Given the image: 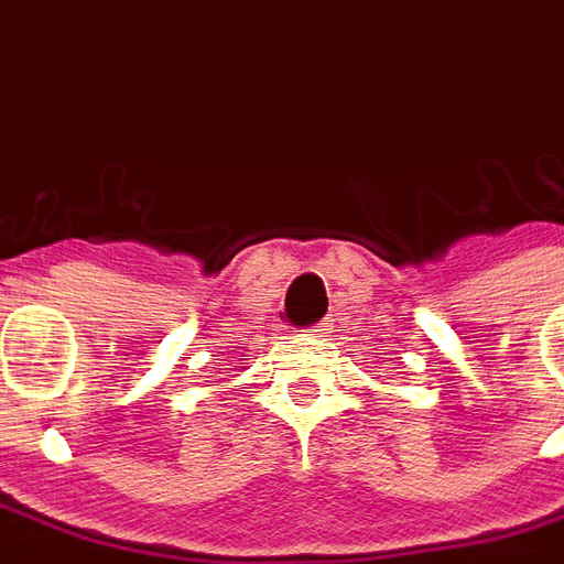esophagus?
<instances>
[{
    "instance_id": "esophagus-1",
    "label": "esophagus",
    "mask_w": 564,
    "mask_h": 564,
    "mask_svg": "<svg viewBox=\"0 0 564 564\" xmlns=\"http://www.w3.org/2000/svg\"><path fill=\"white\" fill-rule=\"evenodd\" d=\"M327 330V325H318V327H313V330H307V336H322Z\"/></svg>"
}]
</instances>
